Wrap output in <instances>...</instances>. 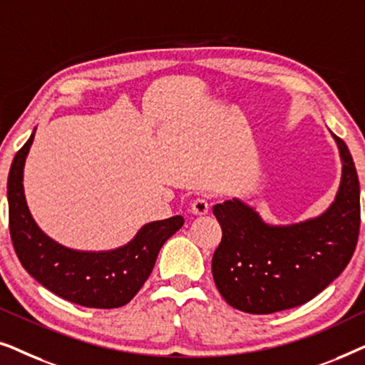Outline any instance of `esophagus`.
<instances>
[{"mask_svg":"<svg viewBox=\"0 0 365 365\" xmlns=\"http://www.w3.org/2000/svg\"><path fill=\"white\" fill-rule=\"evenodd\" d=\"M209 207H211V204H209V199L207 197H196L191 204V209L194 214H206L209 211Z\"/></svg>","mask_w":365,"mask_h":365,"instance_id":"34e87169","label":"esophagus"}]
</instances>
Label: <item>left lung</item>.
Here are the masks:
<instances>
[{
	"mask_svg": "<svg viewBox=\"0 0 365 365\" xmlns=\"http://www.w3.org/2000/svg\"><path fill=\"white\" fill-rule=\"evenodd\" d=\"M334 138L342 179L336 201L321 217L272 227L236 199L214 206L222 239L212 256V277L229 306L249 314L302 306L351 261L361 229V189L346 143Z\"/></svg>",
	"mask_w": 365,
	"mask_h": 365,
	"instance_id": "obj_1",
	"label": "left lung"
}]
</instances>
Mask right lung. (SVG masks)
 I'll return each instance as SVG.
<instances>
[{"label":"right lung","mask_w":365,"mask_h":365,"mask_svg":"<svg viewBox=\"0 0 365 365\" xmlns=\"http://www.w3.org/2000/svg\"><path fill=\"white\" fill-rule=\"evenodd\" d=\"M34 134L13 159L8 176L9 234L23 267L56 296L94 309H116L148 281L159 249L182 227L174 216L146 224L128 246L109 252H79L59 246L33 221L23 192V166Z\"/></svg>","instance_id":"obj_1"}]
</instances>
